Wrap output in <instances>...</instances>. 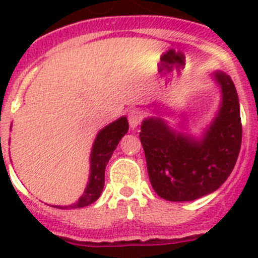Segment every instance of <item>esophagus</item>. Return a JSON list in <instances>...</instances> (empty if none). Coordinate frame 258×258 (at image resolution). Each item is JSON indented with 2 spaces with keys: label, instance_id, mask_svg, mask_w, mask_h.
<instances>
[{
  "label": "esophagus",
  "instance_id": "obj_1",
  "mask_svg": "<svg viewBox=\"0 0 258 258\" xmlns=\"http://www.w3.org/2000/svg\"><path fill=\"white\" fill-rule=\"evenodd\" d=\"M142 117H143V115H142V112L139 111V109H131V111L128 112L130 127H131L133 130L137 128L138 125L141 124Z\"/></svg>",
  "mask_w": 258,
  "mask_h": 258
}]
</instances>
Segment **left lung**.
<instances>
[{
  "mask_svg": "<svg viewBox=\"0 0 258 258\" xmlns=\"http://www.w3.org/2000/svg\"><path fill=\"white\" fill-rule=\"evenodd\" d=\"M221 88V105L201 138L171 128L161 116L146 117L141 125L151 186L172 202L198 200L216 191L228 179L241 149L240 103L232 79L213 72Z\"/></svg>",
  "mask_w": 258,
  "mask_h": 258,
  "instance_id": "left-lung-1",
  "label": "left lung"
}]
</instances>
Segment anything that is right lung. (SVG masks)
Returning a JSON list of instances; mask_svg holds the SVG:
<instances>
[{
    "label": "right lung",
    "mask_w": 258,
    "mask_h": 258,
    "mask_svg": "<svg viewBox=\"0 0 258 258\" xmlns=\"http://www.w3.org/2000/svg\"><path fill=\"white\" fill-rule=\"evenodd\" d=\"M128 131L127 117L121 116L117 120L109 123L101 128L93 142L91 151V171L87 187L83 196L75 204L68 206H56L58 209H80L93 204L100 197L104 187V172L105 166L112 157V153L119 145V142Z\"/></svg>",
    "instance_id": "add662e5"
}]
</instances>
